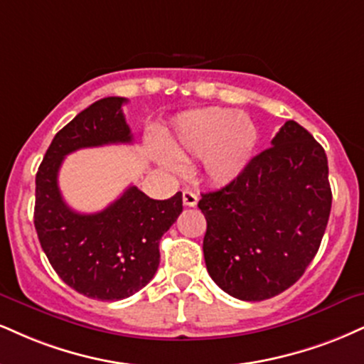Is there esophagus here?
<instances>
[{
    "label": "esophagus",
    "mask_w": 364,
    "mask_h": 364,
    "mask_svg": "<svg viewBox=\"0 0 364 364\" xmlns=\"http://www.w3.org/2000/svg\"><path fill=\"white\" fill-rule=\"evenodd\" d=\"M183 203H185V207H196V203H198V195L193 193L191 190H185L183 191Z\"/></svg>",
    "instance_id": "34e87169"
}]
</instances>
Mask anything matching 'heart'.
<instances>
[{"label": "heart", "mask_w": 364, "mask_h": 364, "mask_svg": "<svg viewBox=\"0 0 364 364\" xmlns=\"http://www.w3.org/2000/svg\"><path fill=\"white\" fill-rule=\"evenodd\" d=\"M257 144L256 127L247 117L224 108L188 112L164 139V147L178 159L201 157V171L212 183L227 185L240 176ZM168 168H176L173 157H161Z\"/></svg>", "instance_id": "1"}]
</instances>
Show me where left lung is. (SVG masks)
I'll return each instance as SVG.
<instances>
[{
	"instance_id": "left-lung-1",
	"label": "left lung",
	"mask_w": 364,
	"mask_h": 364,
	"mask_svg": "<svg viewBox=\"0 0 364 364\" xmlns=\"http://www.w3.org/2000/svg\"><path fill=\"white\" fill-rule=\"evenodd\" d=\"M331 205L326 151L288 120L240 176L201 193L208 274L239 300L279 295L299 282L317 254Z\"/></svg>"
}]
</instances>
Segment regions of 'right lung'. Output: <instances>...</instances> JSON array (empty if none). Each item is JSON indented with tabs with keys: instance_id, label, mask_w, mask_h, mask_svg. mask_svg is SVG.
Returning a JSON list of instances; mask_svg holds the SVG:
<instances>
[{
	"instance_id": "right-lung-1",
	"label": "right lung",
	"mask_w": 364,
	"mask_h": 364,
	"mask_svg": "<svg viewBox=\"0 0 364 364\" xmlns=\"http://www.w3.org/2000/svg\"><path fill=\"white\" fill-rule=\"evenodd\" d=\"M120 96H108L77 113L55 134L35 176L33 224L47 259L65 284L87 299L115 301L154 278L159 240L183 212V195L152 200L129 186L102 212L69 208L57 185L64 157L77 149L130 144Z\"/></svg>"
}]
</instances>
